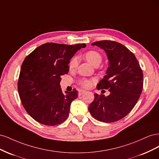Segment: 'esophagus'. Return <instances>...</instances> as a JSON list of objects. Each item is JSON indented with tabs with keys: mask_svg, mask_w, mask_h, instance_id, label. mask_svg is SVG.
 <instances>
[{
	"mask_svg": "<svg viewBox=\"0 0 159 159\" xmlns=\"http://www.w3.org/2000/svg\"><path fill=\"white\" fill-rule=\"evenodd\" d=\"M85 90H84V89H80L79 91H78V95H82L84 93H85Z\"/></svg>",
	"mask_w": 159,
	"mask_h": 159,
	"instance_id": "esophagus-1",
	"label": "esophagus"
}]
</instances>
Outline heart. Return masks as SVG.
I'll list each match as a JSON object with an SVG mask.
<instances>
[{
	"mask_svg": "<svg viewBox=\"0 0 159 159\" xmlns=\"http://www.w3.org/2000/svg\"><path fill=\"white\" fill-rule=\"evenodd\" d=\"M85 59L87 60L90 64L95 66L97 65H99L101 61L102 60V57L99 52L91 50L88 52H86L84 54ZM78 64V60L76 57H74L70 62L69 68L70 70H74L77 68ZM78 84L81 86V87L84 88H88L91 85V81L90 80H86V79H81L79 80Z\"/></svg>",
	"mask_w": 159,
	"mask_h": 159,
	"instance_id": "obj_1",
	"label": "heart"
}]
</instances>
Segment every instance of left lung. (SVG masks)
<instances>
[{
    "instance_id": "obj_1",
    "label": "left lung",
    "mask_w": 159,
    "mask_h": 159,
    "mask_svg": "<svg viewBox=\"0 0 159 159\" xmlns=\"http://www.w3.org/2000/svg\"><path fill=\"white\" fill-rule=\"evenodd\" d=\"M104 50L109 60L106 75L99 81L97 89H108L110 94H94L89 105L91 115L99 121H119L131 111L141 94L143 74L133 53L120 43L102 40L91 44Z\"/></svg>"
}]
</instances>
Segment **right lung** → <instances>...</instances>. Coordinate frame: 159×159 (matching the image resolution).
I'll use <instances>...</instances> for the list:
<instances>
[{
    "label": "right lung",
    "mask_w": 159,
    "mask_h": 159,
    "mask_svg": "<svg viewBox=\"0 0 159 159\" xmlns=\"http://www.w3.org/2000/svg\"><path fill=\"white\" fill-rule=\"evenodd\" d=\"M85 44L66 45L46 43L38 47L24 60L18 82L20 100L27 113L37 122L56 125L68 117L72 101L78 91L64 93L61 75L69 71V63Z\"/></svg>",
    "instance_id": "right-lung-1"
}]
</instances>
